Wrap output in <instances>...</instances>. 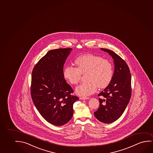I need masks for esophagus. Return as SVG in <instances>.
I'll return each mask as SVG.
<instances>
[{
  "label": "esophagus",
  "instance_id": "1",
  "mask_svg": "<svg viewBox=\"0 0 153 153\" xmlns=\"http://www.w3.org/2000/svg\"><path fill=\"white\" fill-rule=\"evenodd\" d=\"M89 98L88 97H80V99L81 100H88Z\"/></svg>",
  "mask_w": 153,
  "mask_h": 153
}]
</instances>
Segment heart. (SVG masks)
I'll list each match as a JSON object with an SVG mask.
<instances>
[{
  "mask_svg": "<svg viewBox=\"0 0 153 153\" xmlns=\"http://www.w3.org/2000/svg\"><path fill=\"white\" fill-rule=\"evenodd\" d=\"M76 68L67 66L63 71L65 80L73 85L80 82L82 74L87 81L76 87L75 92L81 96H88L100 88H104L110 84L114 75L113 67L110 61L101 56L85 54L78 56L74 61Z\"/></svg>",
  "mask_w": 153,
  "mask_h": 153,
  "instance_id": "1",
  "label": "heart"
}]
</instances>
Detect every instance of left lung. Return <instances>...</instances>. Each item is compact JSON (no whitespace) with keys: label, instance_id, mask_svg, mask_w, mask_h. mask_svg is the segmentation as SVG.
<instances>
[{"label":"left lung","instance_id":"8db88e82","mask_svg":"<svg viewBox=\"0 0 153 153\" xmlns=\"http://www.w3.org/2000/svg\"><path fill=\"white\" fill-rule=\"evenodd\" d=\"M101 49L114 60V72L112 81L98 95L99 108L94 116L104 123H112L121 117L129 103L131 94V75L125 61L110 50Z\"/></svg>","mask_w":153,"mask_h":153}]
</instances>
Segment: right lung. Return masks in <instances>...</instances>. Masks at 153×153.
Returning <instances> with one entry per match:
<instances>
[{"instance_id": "obj_1", "label": "right lung", "mask_w": 153, "mask_h": 153, "mask_svg": "<svg viewBox=\"0 0 153 153\" xmlns=\"http://www.w3.org/2000/svg\"><path fill=\"white\" fill-rule=\"evenodd\" d=\"M71 48L52 50L40 59L32 72L31 95L41 116L56 126L68 123L79 97L63 76V65Z\"/></svg>"}]
</instances>
